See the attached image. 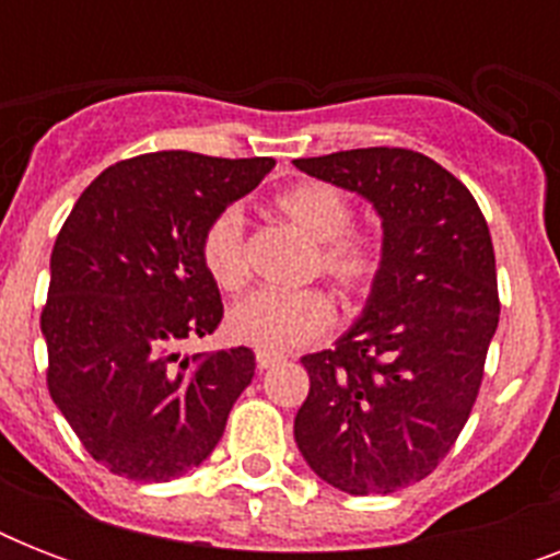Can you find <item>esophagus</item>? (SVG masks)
Listing matches in <instances>:
<instances>
[{"instance_id": "34e87169", "label": "esophagus", "mask_w": 560, "mask_h": 560, "mask_svg": "<svg viewBox=\"0 0 560 560\" xmlns=\"http://www.w3.org/2000/svg\"><path fill=\"white\" fill-rule=\"evenodd\" d=\"M281 360H284V354H276V351H258V354H255L258 369H270L276 366V363H281Z\"/></svg>"}]
</instances>
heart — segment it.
Returning <instances> with one entry per match:
<instances>
[{"label": "heart", "mask_w": 560, "mask_h": 560, "mask_svg": "<svg viewBox=\"0 0 560 560\" xmlns=\"http://www.w3.org/2000/svg\"><path fill=\"white\" fill-rule=\"evenodd\" d=\"M276 211L302 229L316 244L311 270L334 281L346 296H363L383 270V235L351 226L354 206L342 188L325 179H302L272 200ZM200 261L209 279L226 293H237L249 279L244 214L235 206L220 209L200 235ZM334 323L331 299L323 290H258L237 302L226 316L232 340L258 351H288L316 342Z\"/></svg>", "instance_id": "1"}]
</instances>
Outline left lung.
Returning <instances> with one entry per match:
<instances>
[{"label":"left lung","instance_id":"1","mask_svg":"<svg viewBox=\"0 0 560 560\" xmlns=\"http://www.w3.org/2000/svg\"><path fill=\"white\" fill-rule=\"evenodd\" d=\"M366 197L383 220V270L334 349L305 354L311 392L293 435L316 477L392 494L430 477L477 404L500 323L491 232L451 171L407 148L293 162Z\"/></svg>","mask_w":560,"mask_h":560}]
</instances>
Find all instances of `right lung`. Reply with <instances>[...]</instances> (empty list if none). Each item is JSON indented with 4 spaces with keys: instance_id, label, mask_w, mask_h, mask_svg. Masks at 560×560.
I'll list each match as a JSON object with an SVG mask.
<instances>
[{
    "instance_id": "obj_1",
    "label": "right lung",
    "mask_w": 560,
    "mask_h": 560,
    "mask_svg": "<svg viewBox=\"0 0 560 560\" xmlns=\"http://www.w3.org/2000/svg\"><path fill=\"white\" fill-rule=\"evenodd\" d=\"M276 160L160 151L101 171L51 249L39 316L51 400L92 459L136 482H168L220 442L253 383L246 346L183 358L223 319L200 235Z\"/></svg>"
}]
</instances>
